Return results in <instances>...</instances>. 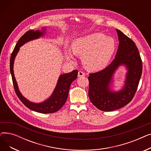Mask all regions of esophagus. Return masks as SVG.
<instances>
[{
  "instance_id": "obj_1",
  "label": "esophagus",
  "mask_w": 151,
  "mask_h": 151,
  "mask_svg": "<svg viewBox=\"0 0 151 151\" xmlns=\"http://www.w3.org/2000/svg\"><path fill=\"white\" fill-rule=\"evenodd\" d=\"M84 75H85V74H84V72H83V71H78V77H83Z\"/></svg>"
}]
</instances>
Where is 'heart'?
Returning <instances> with one entry per match:
<instances>
[{
  "mask_svg": "<svg viewBox=\"0 0 151 151\" xmlns=\"http://www.w3.org/2000/svg\"><path fill=\"white\" fill-rule=\"evenodd\" d=\"M73 52L83 55L84 67L90 71H98L105 68L111 59L116 49L114 38L101 33H95L76 38L73 41ZM71 58V55L68 53Z\"/></svg>",
  "mask_w": 151,
  "mask_h": 151,
  "instance_id": "heart-1",
  "label": "heart"
}]
</instances>
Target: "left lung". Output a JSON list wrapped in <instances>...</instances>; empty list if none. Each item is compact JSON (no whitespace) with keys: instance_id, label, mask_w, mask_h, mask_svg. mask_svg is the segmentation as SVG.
Wrapping results in <instances>:
<instances>
[{"instance_id":"obj_1","label":"left lung","mask_w":151,"mask_h":151,"mask_svg":"<svg viewBox=\"0 0 151 151\" xmlns=\"http://www.w3.org/2000/svg\"><path fill=\"white\" fill-rule=\"evenodd\" d=\"M119 37L118 50L114 59L105 69L90 73L89 97L92 104L99 109L111 111L127 105L136 93L142 74V65L135 43L119 30L116 29ZM128 68L123 89L113 92L110 88L115 71L120 65Z\"/></svg>"}]
</instances>
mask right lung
<instances>
[{"instance_id":"right-lung-1","label":"right lung","mask_w":151,"mask_h":151,"mask_svg":"<svg viewBox=\"0 0 151 151\" xmlns=\"http://www.w3.org/2000/svg\"><path fill=\"white\" fill-rule=\"evenodd\" d=\"M44 31L45 29L43 30V32L40 31L39 30L36 31H34V30H30L26 32L19 39L11 55L10 69L15 92L22 104L26 107L31 110L40 113L46 114L53 113L58 111L65 104L68 97V91L71 84L77 78L78 70H74L70 73L60 75L56 87H55L51 96L43 102L40 103V104H35V103L29 101L22 96V94L19 91L18 84L13 73V63L14 58L19 50V47L22 45L29 41L40 37L44 34Z\"/></svg>"}]
</instances>
